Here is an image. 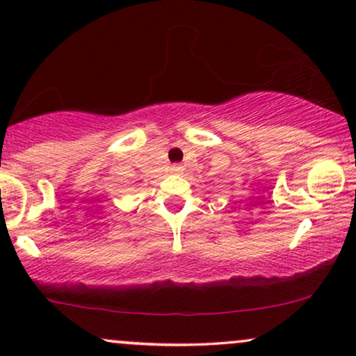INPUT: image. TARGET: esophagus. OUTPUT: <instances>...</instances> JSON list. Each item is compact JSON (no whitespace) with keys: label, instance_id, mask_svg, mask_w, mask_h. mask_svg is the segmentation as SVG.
Instances as JSON below:
<instances>
[{"label":"esophagus","instance_id":"34e87169","mask_svg":"<svg viewBox=\"0 0 356 356\" xmlns=\"http://www.w3.org/2000/svg\"><path fill=\"white\" fill-rule=\"evenodd\" d=\"M182 170L181 165H172V174H182Z\"/></svg>","mask_w":356,"mask_h":356}]
</instances>
